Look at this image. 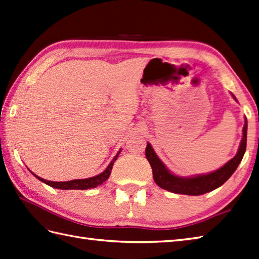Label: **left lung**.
Segmentation results:
<instances>
[{
    "label": "left lung",
    "instance_id": "1",
    "mask_svg": "<svg viewBox=\"0 0 259 259\" xmlns=\"http://www.w3.org/2000/svg\"><path fill=\"white\" fill-rule=\"evenodd\" d=\"M233 98L237 101L235 96ZM246 141H247V119L245 118V124L243 128V138L240 141L238 151L235 157L231 159L219 170L207 174H197L194 177L183 178L178 177L166 169L158 155L155 154L151 144L148 142L146 148V157L152 167L154 182L161 189L170 191L172 193L185 194V195H202L211 192L223 185L232 174L235 172L238 164L242 161L246 151Z\"/></svg>",
    "mask_w": 259,
    "mask_h": 259
}]
</instances>
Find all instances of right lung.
Returning <instances> with one entry per match:
<instances>
[{
	"label": "right lung",
	"instance_id": "obj_1",
	"mask_svg": "<svg viewBox=\"0 0 259 259\" xmlns=\"http://www.w3.org/2000/svg\"><path fill=\"white\" fill-rule=\"evenodd\" d=\"M120 151L121 150H119L117 152V154L115 155V158L111 160V162L106 167V170L104 172H101L100 174L93 178H88V179H82V180H71V181H66V182H53V181H47L45 179H41L39 177L34 176L37 178L39 181L44 182L45 184L52 186V188H55V189H59V190H87V189H93V188H97L98 185L102 184L105 181H107L108 178H109L111 170H112V165L115 163L116 160L118 159Z\"/></svg>",
	"mask_w": 259,
	"mask_h": 259
}]
</instances>
